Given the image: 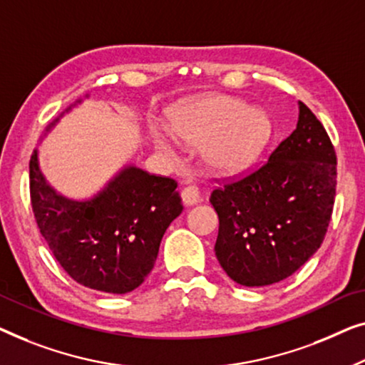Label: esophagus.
<instances>
[{"label": "esophagus", "instance_id": "34e87169", "mask_svg": "<svg viewBox=\"0 0 365 365\" xmlns=\"http://www.w3.org/2000/svg\"><path fill=\"white\" fill-rule=\"evenodd\" d=\"M182 202L185 205H197L200 202V190L195 185H188L182 190Z\"/></svg>", "mask_w": 365, "mask_h": 365}]
</instances>
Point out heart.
<instances>
[{"mask_svg":"<svg viewBox=\"0 0 365 365\" xmlns=\"http://www.w3.org/2000/svg\"><path fill=\"white\" fill-rule=\"evenodd\" d=\"M168 132L188 145H200V158L217 175H238L258 160L271 137L269 117L238 97L215 94L188 101L168 114ZM158 148L175 153L167 133H155Z\"/></svg>","mask_w":365,"mask_h":365,"instance_id":"heart-1","label":"heart"}]
</instances>
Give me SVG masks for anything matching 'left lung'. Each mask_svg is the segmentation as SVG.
Segmentation results:
<instances>
[{"label":"left lung","mask_w":365,"mask_h":365,"mask_svg":"<svg viewBox=\"0 0 365 365\" xmlns=\"http://www.w3.org/2000/svg\"><path fill=\"white\" fill-rule=\"evenodd\" d=\"M336 163L326 129L299 101L296 129L268 162L213 190L215 255L235 283H279L319 250L334 207Z\"/></svg>","instance_id":"8db88e82"}]
</instances>
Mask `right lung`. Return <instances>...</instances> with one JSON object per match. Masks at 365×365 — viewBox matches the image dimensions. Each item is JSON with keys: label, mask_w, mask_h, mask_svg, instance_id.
<instances>
[{"label": "right lung", "mask_w": 365, "mask_h": 365, "mask_svg": "<svg viewBox=\"0 0 365 365\" xmlns=\"http://www.w3.org/2000/svg\"><path fill=\"white\" fill-rule=\"evenodd\" d=\"M175 188L172 178L127 165L94 197L73 200L46 180L38 150L29 160L31 205L54 258L79 284L110 294L133 291L152 271L163 233L183 210Z\"/></svg>", "instance_id": "add662e5"}]
</instances>
